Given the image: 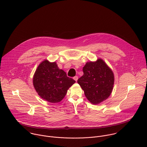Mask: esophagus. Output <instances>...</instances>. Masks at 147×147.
<instances>
[{
	"label": "esophagus",
	"instance_id": "1",
	"mask_svg": "<svg viewBox=\"0 0 147 147\" xmlns=\"http://www.w3.org/2000/svg\"><path fill=\"white\" fill-rule=\"evenodd\" d=\"M78 76H74V77H73V79L76 81H77V80H78Z\"/></svg>",
	"mask_w": 147,
	"mask_h": 147
}]
</instances>
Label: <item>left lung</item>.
<instances>
[{
	"label": "left lung",
	"instance_id": "1",
	"mask_svg": "<svg viewBox=\"0 0 147 147\" xmlns=\"http://www.w3.org/2000/svg\"><path fill=\"white\" fill-rule=\"evenodd\" d=\"M84 74L77 82L92 104H98L111 95L114 84L112 71L103 60L87 62L82 69Z\"/></svg>",
	"mask_w": 147,
	"mask_h": 147
}]
</instances>
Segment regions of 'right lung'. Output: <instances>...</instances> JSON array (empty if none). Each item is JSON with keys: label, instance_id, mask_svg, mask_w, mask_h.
Segmentation results:
<instances>
[{"label": "right lung", "instance_id": "obj_1", "mask_svg": "<svg viewBox=\"0 0 147 147\" xmlns=\"http://www.w3.org/2000/svg\"><path fill=\"white\" fill-rule=\"evenodd\" d=\"M76 81L59 69L56 62L45 60L38 66L33 78V84L38 94L45 100L56 103L66 95L67 90Z\"/></svg>", "mask_w": 147, "mask_h": 147}]
</instances>
